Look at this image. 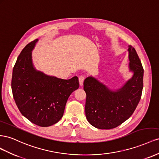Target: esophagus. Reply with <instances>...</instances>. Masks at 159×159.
Returning <instances> with one entry per match:
<instances>
[{
  "label": "esophagus",
  "instance_id": "1",
  "mask_svg": "<svg viewBox=\"0 0 159 159\" xmlns=\"http://www.w3.org/2000/svg\"><path fill=\"white\" fill-rule=\"evenodd\" d=\"M84 79H85V76H83V75H81L79 77V84L80 86H82L83 84V82L84 80Z\"/></svg>",
  "mask_w": 159,
  "mask_h": 159
}]
</instances>
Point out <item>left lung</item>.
<instances>
[{"instance_id": "1", "label": "left lung", "mask_w": 159, "mask_h": 159, "mask_svg": "<svg viewBox=\"0 0 159 159\" xmlns=\"http://www.w3.org/2000/svg\"><path fill=\"white\" fill-rule=\"evenodd\" d=\"M128 51L129 68L134 75L121 89L112 91L91 76L84 81L86 117L97 129H111L123 123L133 114L141 98L144 69L135 49L129 46Z\"/></svg>"}]
</instances>
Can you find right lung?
Wrapping results in <instances>:
<instances>
[{
  "mask_svg": "<svg viewBox=\"0 0 159 159\" xmlns=\"http://www.w3.org/2000/svg\"><path fill=\"white\" fill-rule=\"evenodd\" d=\"M36 39L22 49L13 67L12 95L21 114L40 126L57 123L63 116L70 94L79 87L77 76L69 80L50 76L37 71L32 62Z\"/></svg>",
  "mask_w": 159,
  "mask_h": 159,
  "instance_id": "1",
  "label": "right lung"
}]
</instances>
